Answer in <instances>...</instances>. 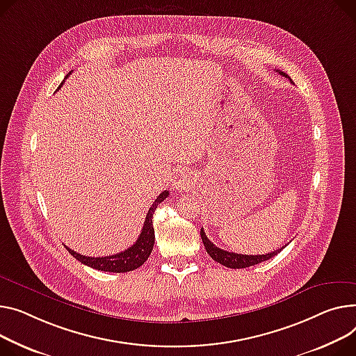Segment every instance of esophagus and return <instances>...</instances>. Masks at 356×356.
Segmentation results:
<instances>
[{
    "instance_id": "obj_1",
    "label": "esophagus",
    "mask_w": 356,
    "mask_h": 356,
    "mask_svg": "<svg viewBox=\"0 0 356 356\" xmlns=\"http://www.w3.org/2000/svg\"><path fill=\"white\" fill-rule=\"evenodd\" d=\"M186 183V180H184V176H181V175H179V177H177V180L175 181V184H176V187H179V188H181L183 187V184Z\"/></svg>"
}]
</instances>
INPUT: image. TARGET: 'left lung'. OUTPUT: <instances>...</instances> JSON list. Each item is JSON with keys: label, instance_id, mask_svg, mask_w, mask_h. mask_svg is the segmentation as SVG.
I'll return each instance as SVG.
<instances>
[{"label": "left lung", "instance_id": "obj_1", "mask_svg": "<svg viewBox=\"0 0 356 356\" xmlns=\"http://www.w3.org/2000/svg\"><path fill=\"white\" fill-rule=\"evenodd\" d=\"M279 74L283 76V77H288L291 80V77L288 74L283 73V71H279ZM200 236H202V241H203V245L206 248V252L209 253V256L216 260L218 264L226 266V268H230V269H243V268H249V266H254L260 262H265V260H269L272 259L273 256H276L283 248L275 250V252H270V253H266V254H241V253H233V252H227V250H223L218 246L213 245L207 236L204 233V230L202 229L200 230Z\"/></svg>", "mask_w": 356, "mask_h": 356}]
</instances>
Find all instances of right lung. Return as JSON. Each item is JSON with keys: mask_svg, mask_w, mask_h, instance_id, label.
I'll list each match as a JSON object with an SVG mask.
<instances>
[{"mask_svg": "<svg viewBox=\"0 0 356 356\" xmlns=\"http://www.w3.org/2000/svg\"><path fill=\"white\" fill-rule=\"evenodd\" d=\"M63 83L60 84V87L63 86ZM168 196H169L168 191H164L163 193H160L157 196V199L153 202L152 207L149 209V213H147L146 220H145V226H143V229H141L138 239L136 241V243L133 246H130L124 252L111 254V256H104V257H91V256H83L74 250H71L67 246H65V249L70 252V254H73L77 260H80L81 264L90 266L92 269H97V270L124 273V272H131V270L140 268L149 259V256L153 250V246H154V227H153L154 210Z\"/></svg>", "mask_w": 356, "mask_h": 356, "instance_id": "right-lung-1", "label": "right lung"}]
</instances>
